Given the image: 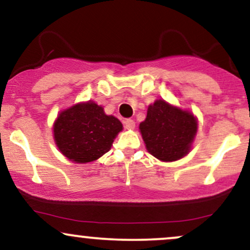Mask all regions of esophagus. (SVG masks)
I'll return each instance as SVG.
<instances>
[{
    "label": "esophagus",
    "mask_w": 250,
    "mask_h": 250,
    "mask_svg": "<svg viewBox=\"0 0 250 250\" xmlns=\"http://www.w3.org/2000/svg\"><path fill=\"white\" fill-rule=\"evenodd\" d=\"M123 125H125V128L129 129V130H133L135 128V122L133 120H125V121H123Z\"/></svg>",
    "instance_id": "1"
}]
</instances>
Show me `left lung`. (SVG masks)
I'll return each instance as SVG.
<instances>
[{
  "label": "left lung",
  "instance_id": "1",
  "mask_svg": "<svg viewBox=\"0 0 250 250\" xmlns=\"http://www.w3.org/2000/svg\"><path fill=\"white\" fill-rule=\"evenodd\" d=\"M146 148L163 162H173L189 153L197 131V120L187 110L156 100L140 123Z\"/></svg>",
  "mask_w": 250,
  "mask_h": 250
}]
</instances>
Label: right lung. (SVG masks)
<instances>
[{
    "label": "right lung",
    "instance_id": "1",
    "mask_svg": "<svg viewBox=\"0 0 250 250\" xmlns=\"http://www.w3.org/2000/svg\"><path fill=\"white\" fill-rule=\"evenodd\" d=\"M122 123L105 115L101 105L88 101L61 111L54 123V140L60 151L75 163L93 162L108 153Z\"/></svg>",
    "mask_w": 250,
    "mask_h": 250
}]
</instances>
